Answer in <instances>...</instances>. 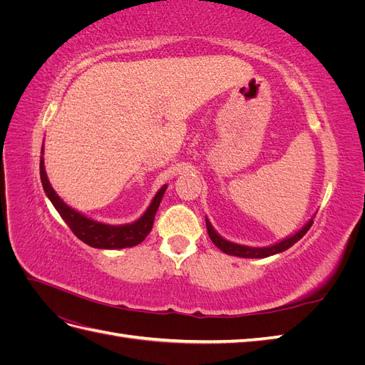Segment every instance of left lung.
<instances>
[{
    "instance_id": "8db88e82",
    "label": "left lung",
    "mask_w": 365,
    "mask_h": 365,
    "mask_svg": "<svg viewBox=\"0 0 365 365\" xmlns=\"http://www.w3.org/2000/svg\"><path fill=\"white\" fill-rule=\"evenodd\" d=\"M312 222H314V220L311 219L302 230H298L295 235L283 239L282 242H279V244L271 245V247H264V248H254V247L237 245V244H233V242L225 240L224 237H220V236L216 233V231L213 230L212 224H210V220L205 219L208 236H210V239L213 240V244H215L220 251H224L225 254H230V256H237V257H245V259H263V257H268V256H272V254H277V252H282V251H284V250L291 248V247L295 244V242L300 240V239L307 233L309 228L312 227Z\"/></svg>"
}]
</instances>
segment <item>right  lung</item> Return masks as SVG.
Listing matches in <instances>:
<instances>
[{"mask_svg":"<svg viewBox=\"0 0 365 365\" xmlns=\"http://www.w3.org/2000/svg\"><path fill=\"white\" fill-rule=\"evenodd\" d=\"M43 152V145H42ZM41 169V181L43 192L47 193L48 200L58 210L61 217L65 220L73 233L79 237L86 245L102 250H120V248H129L135 247L140 242L146 239V236L150 233L153 227V219H155V213L160 207V202L163 200V195L168 189V185H163L158 190V193L153 197L146 213L143 215L138 220L126 225H108L102 222H96V220L81 215L76 212L71 207L65 204L61 197L53 190V187L47 178L46 168H43V158L41 157L39 163Z\"/></svg>","mask_w":365,"mask_h":365,"instance_id":"1","label":"right lung"}]
</instances>
